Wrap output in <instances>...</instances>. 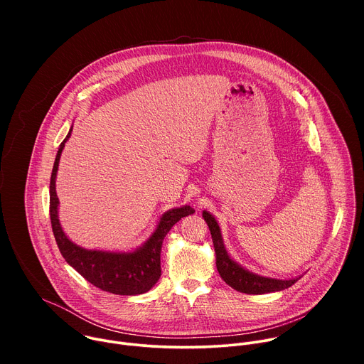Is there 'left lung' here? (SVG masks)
I'll use <instances>...</instances> for the list:
<instances>
[{
	"instance_id": "obj_1",
	"label": "left lung",
	"mask_w": 364,
	"mask_h": 364,
	"mask_svg": "<svg viewBox=\"0 0 364 364\" xmlns=\"http://www.w3.org/2000/svg\"><path fill=\"white\" fill-rule=\"evenodd\" d=\"M203 218L210 229L213 245H215V252H216V267L218 271L222 277V279L232 287L233 289L245 294H268V292H275V291H282L289 287H292L299 278L294 279H275V278H267L252 274L246 269H243L240 265H237L233 259L228 255L220 228L216 222V219L209 213V212H203Z\"/></svg>"
}]
</instances>
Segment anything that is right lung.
Wrapping results in <instances>:
<instances>
[{
	"label": "right lung",
	"mask_w": 364,
	"mask_h": 364,
	"mask_svg": "<svg viewBox=\"0 0 364 364\" xmlns=\"http://www.w3.org/2000/svg\"><path fill=\"white\" fill-rule=\"evenodd\" d=\"M70 132L72 128L59 146L50 178V220L59 250L66 262L96 288L117 295L144 294L157 284L161 277L160 255L166 235L181 218L193 215L194 209L183 205L166 212L151 237L134 252L87 250L75 245L60 226L58 218L59 198L56 194V174L60 155L66 141L70 138Z\"/></svg>",
	"instance_id": "add662e5"
}]
</instances>
